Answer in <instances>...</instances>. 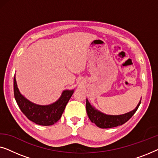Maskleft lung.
<instances>
[{
    "instance_id": "left-lung-1",
    "label": "left lung",
    "mask_w": 158,
    "mask_h": 158,
    "mask_svg": "<svg viewBox=\"0 0 158 158\" xmlns=\"http://www.w3.org/2000/svg\"><path fill=\"white\" fill-rule=\"evenodd\" d=\"M140 103H141V100L138 103L137 107L128 113L122 114V115H107L93 107L88 99H86V111H87L88 118H90L91 122L94 123L98 127L102 129L112 128V127L120 126L126 123L137 111Z\"/></svg>"
}]
</instances>
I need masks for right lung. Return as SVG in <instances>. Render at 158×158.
Returning a JSON list of instances; mask_svg holds the SVG:
<instances>
[{
    "instance_id": "add662e5",
    "label": "right lung",
    "mask_w": 158,
    "mask_h": 158,
    "mask_svg": "<svg viewBox=\"0 0 158 158\" xmlns=\"http://www.w3.org/2000/svg\"><path fill=\"white\" fill-rule=\"evenodd\" d=\"M14 92L15 99L19 107L30 121L42 126H50L61 118L67 103L74 93V90H64L60 98L52 104L38 105L31 102L21 95L14 76Z\"/></svg>"
}]
</instances>
